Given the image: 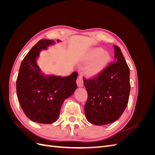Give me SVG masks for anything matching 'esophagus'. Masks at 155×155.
Returning a JSON list of instances; mask_svg holds the SVG:
<instances>
[{"mask_svg":"<svg viewBox=\"0 0 155 155\" xmlns=\"http://www.w3.org/2000/svg\"><path fill=\"white\" fill-rule=\"evenodd\" d=\"M76 83H77V85L78 87H83V79L81 76H78Z\"/></svg>","mask_w":155,"mask_h":155,"instance_id":"esophagus-1","label":"esophagus"}]
</instances>
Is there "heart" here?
<instances>
[{"instance_id": "1", "label": "heart", "mask_w": 155, "mask_h": 155, "mask_svg": "<svg viewBox=\"0 0 155 155\" xmlns=\"http://www.w3.org/2000/svg\"><path fill=\"white\" fill-rule=\"evenodd\" d=\"M110 59V55L102 48L91 49L85 58V61L92 62L86 67L85 74L88 76H96L107 67Z\"/></svg>"}]
</instances>
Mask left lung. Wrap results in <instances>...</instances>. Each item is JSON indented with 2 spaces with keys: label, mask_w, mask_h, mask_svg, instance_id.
<instances>
[{
  "label": "left lung",
  "mask_w": 155,
  "mask_h": 155,
  "mask_svg": "<svg viewBox=\"0 0 155 155\" xmlns=\"http://www.w3.org/2000/svg\"><path fill=\"white\" fill-rule=\"evenodd\" d=\"M114 47L115 62L110 63L96 76L83 78L88 94L85 116L88 121L97 125L118 120L129 101V68L120 48L117 46Z\"/></svg>",
  "instance_id": "8db88e82"
}]
</instances>
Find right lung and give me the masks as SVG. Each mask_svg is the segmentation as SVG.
Segmentation results:
<instances>
[{
    "label": "right lung",
    "mask_w": 155,
    "mask_h": 155,
    "mask_svg": "<svg viewBox=\"0 0 155 155\" xmlns=\"http://www.w3.org/2000/svg\"><path fill=\"white\" fill-rule=\"evenodd\" d=\"M54 43V40H40L22 61L17 79L18 103L28 118L37 123L50 124L57 120L64 100L78 87V72L64 78L44 76L37 66L39 51Z\"/></svg>",
    "instance_id": "right-lung-1"
}]
</instances>
